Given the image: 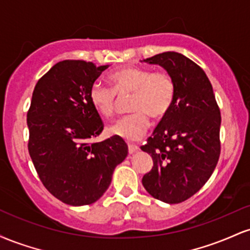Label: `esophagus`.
I'll list each match as a JSON object with an SVG mask.
<instances>
[{"label": "esophagus", "mask_w": 250, "mask_h": 250, "mask_svg": "<svg viewBox=\"0 0 250 250\" xmlns=\"http://www.w3.org/2000/svg\"><path fill=\"white\" fill-rule=\"evenodd\" d=\"M128 150L129 154H134L139 150V146L134 145V143H128Z\"/></svg>", "instance_id": "34e87169"}]
</instances>
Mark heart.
<instances>
[{
    "mask_svg": "<svg viewBox=\"0 0 250 250\" xmlns=\"http://www.w3.org/2000/svg\"><path fill=\"white\" fill-rule=\"evenodd\" d=\"M113 89L94 83L89 90L91 105L100 115L110 119L115 115L117 97L130 95V115L114 123L109 131L125 141H136L150 125L149 115L162 119L170 111L176 95V83L167 71H156L142 67H123L109 76Z\"/></svg>",
    "mask_w": 250,
    "mask_h": 250,
    "instance_id": "obj_1",
    "label": "heart"
}]
</instances>
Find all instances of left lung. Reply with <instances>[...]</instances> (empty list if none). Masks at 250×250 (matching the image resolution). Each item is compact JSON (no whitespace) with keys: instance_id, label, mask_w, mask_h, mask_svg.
<instances>
[{"instance_id":"left-lung-1","label":"left lung","mask_w":250,"mask_h":250,"mask_svg":"<svg viewBox=\"0 0 250 250\" xmlns=\"http://www.w3.org/2000/svg\"><path fill=\"white\" fill-rule=\"evenodd\" d=\"M143 61L161 65L174 77L176 95L170 111L141 147L154 162L142 185L155 199L180 203L197 193L216 167L220 109L206 73L188 57L166 51Z\"/></svg>"}]
</instances>
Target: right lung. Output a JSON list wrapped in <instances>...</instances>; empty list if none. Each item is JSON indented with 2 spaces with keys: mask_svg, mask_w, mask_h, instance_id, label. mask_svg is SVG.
Here are the masks:
<instances>
[{
  "mask_svg": "<svg viewBox=\"0 0 250 250\" xmlns=\"http://www.w3.org/2000/svg\"><path fill=\"white\" fill-rule=\"evenodd\" d=\"M108 67L61 61L39 80L31 97L27 114L31 161L48 191L70 206L96 202L128 155L127 143L119 136L91 142L102 133L103 122L89 90Z\"/></svg>",
  "mask_w": 250,
  "mask_h": 250,
  "instance_id": "obj_1",
  "label": "right lung"
}]
</instances>
